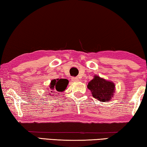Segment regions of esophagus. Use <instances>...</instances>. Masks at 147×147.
Returning <instances> with one entry per match:
<instances>
[{
	"mask_svg": "<svg viewBox=\"0 0 147 147\" xmlns=\"http://www.w3.org/2000/svg\"><path fill=\"white\" fill-rule=\"evenodd\" d=\"M71 80L73 81H78L79 79L78 78H71Z\"/></svg>",
	"mask_w": 147,
	"mask_h": 147,
	"instance_id": "obj_1",
	"label": "esophagus"
}]
</instances>
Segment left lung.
I'll return each instance as SVG.
<instances>
[{"label":"left lung","mask_w":147,"mask_h":147,"mask_svg":"<svg viewBox=\"0 0 147 147\" xmlns=\"http://www.w3.org/2000/svg\"><path fill=\"white\" fill-rule=\"evenodd\" d=\"M87 87L92 92L93 97L97 98L100 102H107L111 100L115 92L113 83L98 76H94V78L88 83Z\"/></svg>","instance_id":"obj_1"}]
</instances>
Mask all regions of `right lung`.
<instances>
[{"instance_id": "add662e5", "label": "right lung", "mask_w": 147, "mask_h": 147, "mask_svg": "<svg viewBox=\"0 0 147 147\" xmlns=\"http://www.w3.org/2000/svg\"><path fill=\"white\" fill-rule=\"evenodd\" d=\"M68 83L69 81L66 79H57V80L53 79L51 82L50 88L51 90H54V92H62V91L66 89V88L68 85Z\"/></svg>"}]
</instances>
